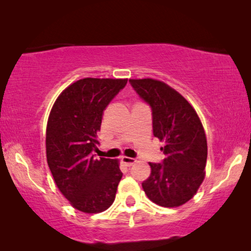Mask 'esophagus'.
Wrapping results in <instances>:
<instances>
[{
  "label": "esophagus",
  "instance_id": "1",
  "mask_svg": "<svg viewBox=\"0 0 251 251\" xmlns=\"http://www.w3.org/2000/svg\"><path fill=\"white\" fill-rule=\"evenodd\" d=\"M122 163L127 167H130L131 165L136 163V159L130 158V157H122Z\"/></svg>",
  "mask_w": 251,
  "mask_h": 251
}]
</instances>
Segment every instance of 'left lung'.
Masks as SVG:
<instances>
[{"mask_svg": "<svg viewBox=\"0 0 251 251\" xmlns=\"http://www.w3.org/2000/svg\"><path fill=\"white\" fill-rule=\"evenodd\" d=\"M129 82L152 110L154 136L164 142L163 164L150 163L151 175L143 189L161 207H178L190 201L205 179L207 138L192 104L168 84L154 78Z\"/></svg>", "mask_w": 251, "mask_h": 251, "instance_id": "1", "label": "left lung"}]
</instances>
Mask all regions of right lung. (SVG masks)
Segmentation results:
<instances>
[{
    "instance_id": "1",
    "label": "right lung",
    "mask_w": 251,
    "mask_h": 251,
    "mask_svg": "<svg viewBox=\"0 0 251 251\" xmlns=\"http://www.w3.org/2000/svg\"><path fill=\"white\" fill-rule=\"evenodd\" d=\"M127 78L86 77L67 86L55 100L46 126V159L55 184L75 209L105 211L115 201L123 174L120 160L92 151L109 101Z\"/></svg>"
}]
</instances>
